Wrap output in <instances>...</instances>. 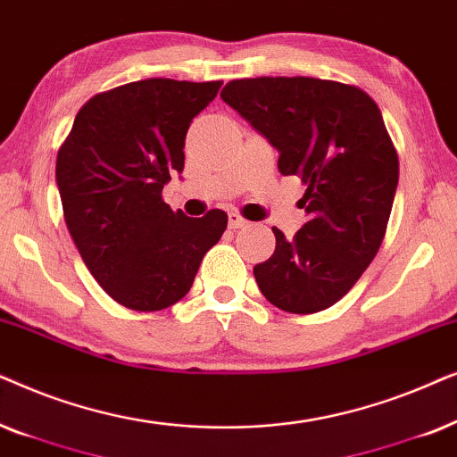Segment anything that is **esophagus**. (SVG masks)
<instances>
[{"mask_svg":"<svg viewBox=\"0 0 457 457\" xmlns=\"http://www.w3.org/2000/svg\"><path fill=\"white\" fill-rule=\"evenodd\" d=\"M248 221H246V219L245 217H240L238 215V212H236V211H232V212H228V225H229V228H232V229H238V228H245V225H246Z\"/></svg>","mask_w":457,"mask_h":457,"instance_id":"esophagus-1","label":"esophagus"}]
</instances>
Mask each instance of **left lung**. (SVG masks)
<instances>
[{"mask_svg": "<svg viewBox=\"0 0 457 457\" xmlns=\"http://www.w3.org/2000/svg\"><path fill=\"white\" fill-rule=\"evenodd\" d=\"M221 97L278 150L279 173L307 186V221L292 240L273 228L276 251L253 270L259 290L282 312H324L372 263L391 217L399 161L380 108L312 77L238 79Z\"/></svg>", "mask_w": 457, "mask_h": 457, "instance_id": "left-lung-1", "label": "left lung"}]
</instances>
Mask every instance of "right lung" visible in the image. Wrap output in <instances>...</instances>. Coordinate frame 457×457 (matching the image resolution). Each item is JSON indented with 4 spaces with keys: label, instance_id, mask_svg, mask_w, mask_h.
Listing matches in <instances>:
<instances>
[{
    "label": "right lung",
    "instance_id": "obj_1",
    "mask_svg": "<svg viewBox=\"0 0 457 457\" xmlns=\"http://www.w3.org/2000/svg\"><path fill=\"white\" fill-rule=\"evenodd\" d=\"M221 85L145 79L97 94L58 152L66 228L91 276L120 305L158 312L184 299L228 228L223 211L194 219L161 198L171 173L184 171L192 119Z\"/></svg>",
    "mask_w": 457,
    "mask_h": 457
}]
</instances>
